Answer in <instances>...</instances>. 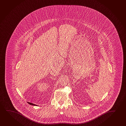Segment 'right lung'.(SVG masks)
Masks as SVG:
<instances>
[{"label": "right lung", "mask_w": 126, "mask_h": 126, "mask_svg": "<svg viewBox=\"0 0 126 126\" xmlns=\"http://www.w3.org/2000/svg\"><path fill=\"white\" fill-rule=\"evenodd\" d=\"M28 104H30L31 105H33V106H38L37 105L34 104H32V103H30V102H28Z\"/></svg>", "instance_id": "right-lung-1"}]
</instances>
